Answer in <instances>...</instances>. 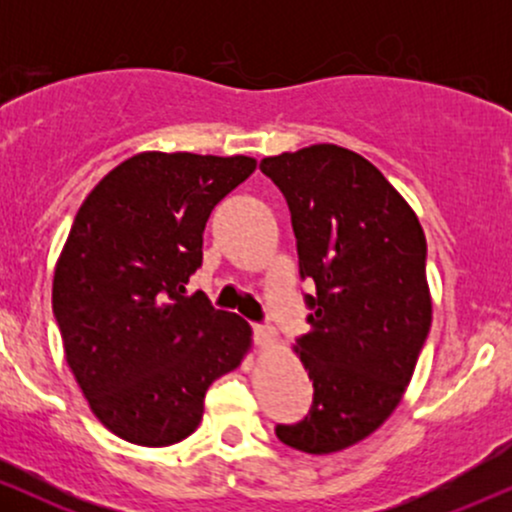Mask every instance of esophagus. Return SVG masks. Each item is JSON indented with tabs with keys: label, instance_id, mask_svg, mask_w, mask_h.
<instances>
[{
	"label": "esophagus",
	"instance_id": "1",
	"mask_svg": "<svg viewBox=\"0 0 512 512\" xmlns=\"http://www.w3.org/2000/svg\"><path fill=\"white\" fill-rule=\"evenodd\" d=\"M252 334H255V342L260 344V346H267V344H272L274 342V332L269 330L267 325H252Z\"/></svg>",
	"mask_w": 512,
	"mask_h": 512
}]
</instances>
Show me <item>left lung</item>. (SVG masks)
I'll list each match as a JSON object with an SVG mask.
<instances>
[{
  "mask_svg": "<svg viewBox=\"0 0 512 512\" xmlns=\"http://www.w3.org/2000/svg\"><path fill=\"white\" fill-rule=\"evenodd\" d=\"M260 170L284 195L310 332L296 339L313 404L276 424L289 448L327 455L375 431L407 390L431 330L426 236L373 163L334 144L269 156Z\"/></svg>",
  "mask_w": 512,
  "mask_h": 512,
  "instance_id": "obj_1",
  "label": "left lung"
}]
</instances>
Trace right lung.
<instances>
[{
  "label": "right lung",
  "instance_id": "right-lung-1",
  "mask_svg": "<svg viewBox=\"0 0 512 512\" xmlns=\"http://www.w3.org/2000/svg\"><path fill=\"white\" fill-rule=\"evenodd\" d=\"M252 170L248 156L149 151L110 170L76 211L52 313L93 414L129 443L190 436L209 385L248 351V322L202 291L187 296V281L211 209Z\"/></svg>",
  "mask_w": 512,
  "mask_h": 512
}]
</instances>
